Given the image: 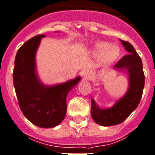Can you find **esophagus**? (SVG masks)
Returning <instances> with one entry per match:
<instances>
[{
  "instance_id": "obj_1",
  "label": "esophagus",
  "mask_w": 155,
  "mask_h": 155,
  "mask_svg": "<svg viewBox=\"0 0 155 155\" xmlns=\"http://www.w3.org/2000/svg\"><path fill=\"white\" fill-rule=\"evenodd\" d=\"M90 74H91V73L89 71H84L83 73V76L85 79H89V76H90Z\"/></svg>"
}]
</instances>
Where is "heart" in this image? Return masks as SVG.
I'll return each mask as SVG.
<instances>
[{
	"label": "heart",
	"instance_id": "heart-1",
	"mask_svg": "<svg viewBox=\"0 0 155 155\" xmlns=\"http://www.w3.org/2000/svg\"><path fill=\"white\" fill-rule=\"evenodd\" d=\"M93 52L98 56L104 55V60L107 61H115L120 55V48L116 44L107 42H99L95 43L93 48Z\"/></svg>",
	"mask_w": 155,
	"mask_h": 155
}]
</instances>
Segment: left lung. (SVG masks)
<instances>
[{
    "label": "left lung",
    "mask_w": 155,
    "mask_h": 155,
    "mask_svg": "<svg viewBox=\"0 0 155 155\" xmlns=\"http://www.w3.org/2000/svg\"><path fill=\"white\" fill-rule=\"evenodd\" d=\"M120 41L129 54L122 57L114 68L126 71L128 74L127 91L108 108H101L94 99L91 98V116L97 124L104 127L118 125L127 118L138 107L145 86V74L140 57L130 42Z\"/></svg>",
    "instance_id": "8db88e82"
}]
</instances>
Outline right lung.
<instances>
[{
  "mask_svg": "<svg viewBox=\"0 0 155 155\" xmlns=\"http://www.w3.org/2000/svg\"><path fill=\"white\" fill-rule=\"evenodd\" d=\"M39 34L25 42L17 51L13 71L14 86L20 109L28 121L42 128L60 124L66 113V97L81 76L62 84L46 85L38 77L36 53L42 38Z\"/></svg>",
  "mask_w": 155,
  "mask_h": 155,
  "instance_id": "add662e5",
  "label": "right lung"
}]
</instances>
